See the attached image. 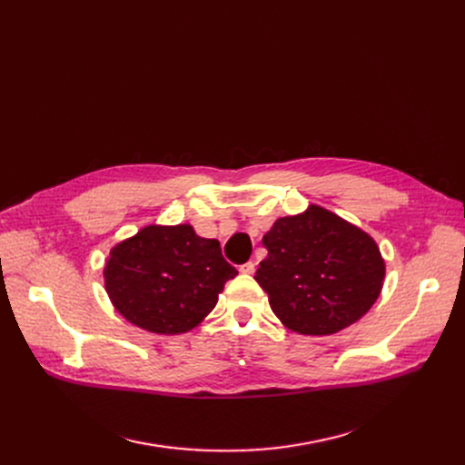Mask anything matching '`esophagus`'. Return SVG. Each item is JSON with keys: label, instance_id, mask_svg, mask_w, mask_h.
<instances>
[{"label": "esophagus", "instance_id": "34e87169", "mask_svg": "<svg viewBox=\"0 0 465 465\" xmlns=\"http://www.w3.org/2000/svg\"><path fill=\"white\" fill-rule=\"evenodd\" d=\"M239 272L245 273V275H252L256 272V265H254V262H247V263H242L239 267Z\"/></svg>", "mask_w": 465, "mask_h": 465}]
</instances>
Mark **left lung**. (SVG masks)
Returning a JSON list of instances; mask_svg holds the SVG:
<instances>
[{
    "instance_id": "obj_1",
    "label": "left lung",
    "mask_w": 465,
    "mask_h": 465,
    "mask_svg": "<svg viewBox=\"0 0 465 465\" xmlns=\"http://www.w3.org/2000/svg\"><path fill=\"white\" fill-rule=\"evenodd\" d=\"M256 272L277 319L302 335H331L377 302L384 260L373 237L319 205L275 220Z\"/></svg>"
}]
</instances>
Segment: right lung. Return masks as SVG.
<instances>
[{
  "mask_svg": "<svg viewBox=\"0 0 465 465\" xmlns=\"http://www.w3.org/2000/svg\"><path fill=\"white\" fill-rule=\"evenodd\" d=\"M235 275L220 242L195 235L190 224L143 228L118 242L104 270L114 309L128 322L163 335L198 326Z\"/></svg>",
  "mask_w": 465,
  "mask_h": 465,
  "instance_id": "add662e5",
  "label": "right lung"
}]
</instances>
